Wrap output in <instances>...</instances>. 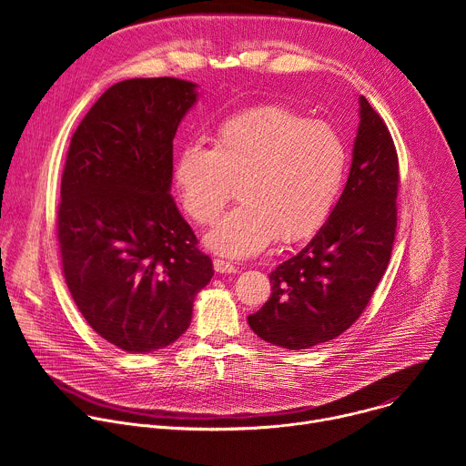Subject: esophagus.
I'll return each instance as SVG.
<instances>
[{
    "label": "esophagus",
    "mask_w": 466,
    "mask_h": 466,
    "mask_svg": "<svg viewBox=\"0 0 466 466\" xmlns=\"http://www.w3.org/2000/svg\"><path fill=\"white\" fill-rule=\"evenodd\" d=\"M214 269H216V273H219V275L238 273V268H236L234 263L225 261V259H219V258H216V259H214Z\"/></svg>",
    "instance_id": "1"
}]
</instances>
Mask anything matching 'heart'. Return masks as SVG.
Instances as JSON below:
<instances>
[{"label": "heart", "mask_w": 466, "mask_h": 466, "mask_svg": "<svg viewBox=\"0 0 466 466\" xmlns=\"http://www.w3.org/2000/svg\"><path fill=\"white\" fill-rule=\"evenodd\" d=\"M347 175V149L339 132L284 106H259L227 119L212 147L184 146L173 180L186 216L210 225L238 197L205 243L227 258L263 252L277 238H309L336 207Z\"/></svg>", "instance_id": "b5f03b06"}]
</instances>
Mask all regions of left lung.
<instances>
[{"mask_svg": "<svg viewBox=\"0 0 466 466\" xmlns=\"http://www.w3.org/2000/svg\"><path fill=\"white\" fill-rule=\"evenodd\" d=\"M398 182L390 132L360 96L347 186L309 243L271 271L269 300L247 317L258 338L304 350L336 339L356 322L390 258Z\"/></svg>", "mask_w": 466, "mask_h": 466, "instance_id": "obj_1", "label": "left lung"}]
</instances>
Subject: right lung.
Instances as JSON below:
<instances>
[{"instance_id": "right-lung-1", "label": "right lung", "mask_w": 466, "mask_h": 466, "mask_svg": "<svg viewBox=\"0 0 466 466\" xmlns=\"http://www.w3.org/2000/svg\"><path fill=\"white\" fill-rule=\"evenodd\" d=\"M197 85L175 77L110 86L66 158L56 236L68 289L97 334L130 354L175 343L214 277L169 193L173 138Z\"/></svg>"}]
</instances>
